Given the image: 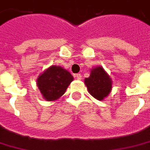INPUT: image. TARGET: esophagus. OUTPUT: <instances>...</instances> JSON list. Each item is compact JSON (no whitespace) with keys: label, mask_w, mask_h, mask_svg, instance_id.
Wrapping results in <instances>:
<instances>
[{"label":"esophagus","mask_w":150,"mask_h":150,"mask_svg":"<svg viewBox=\"0 0 150 150\" xmlns=\"http://www.w3.org/2000/svg\"><path fill=\"white\" fill-rule=\"evenodd\" d=\"M75 77H76L77 80H80L82 79V75H81V74H76V75H75Z\"/></svg>","instance_id":"34e87169"}]
</instances>
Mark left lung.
<instances>
[{
    "label": "left lung",
    "mask_w": 150,
    "mask_h": 150,
    "mask_svg": "<svg viewBox=\"0 0 150 150\" xmlns=\"http://www.w3.org/2000/svg\"><path fill=\"white\" fill-rule=\"evenodd\" d=\"M89 93L98 100H103L109 96L112 89V80L105 70L97 66L91 70V75L85 79Z\"/></svg>",
    "instance_id": "obj_1"
}]
</instances>
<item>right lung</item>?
<instances>
[{
	"label": "right lung",
	"mask_w": 150,
	"mask_h": 150,
	"mask_svg": "<svg viewBox=\"0 0 150 150\" xmlns=\"http://www.w3.org/2000/svg\"><path fill=\"white\" fill-rule=\"evenodd\" d=\"M74 78L68 70L52 65L39 75L37 86L45 100L54 101L65 94Z\"/></svg>",
	"instance_id": "right-lung-1"
}]
</instances>
